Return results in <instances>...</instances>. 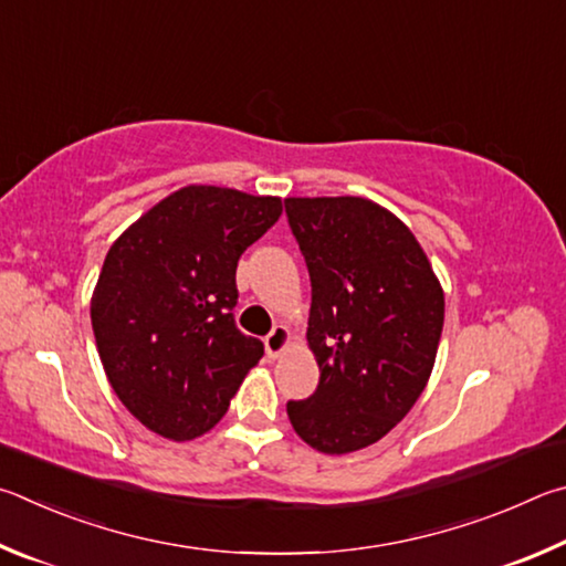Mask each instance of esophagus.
Masks as SVG:
<instances>
[{
  "instance_id": "obj_1",
  "label": "esophagus",
  "mask_w": 566,
  "mask_h": 566,
  "mask_svg": "<svg viewBox=\"0 0 566 566\" xmlns=\"http://www.w3.org/2000/svg\"><path fill=\"white\" fill-rule=\"evenodd\" d=\"M291 343V331L285 325H275V328L265 335V353L268 358H277Z\"/></svg>"
}]
</instances>
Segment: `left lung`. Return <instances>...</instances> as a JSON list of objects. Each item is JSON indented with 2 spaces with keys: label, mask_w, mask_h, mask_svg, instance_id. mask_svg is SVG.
<instances>
[{
  "label": "left lung",
  "mask_w": 566,
  "mask_h": 566,
  "mask_svg": "<svg viewBox=\"0 0 566 566\" xmlns=\"http://www.w3.org/2000/svg\"><path fill=\"white\" fill-rule=\"evenodd\" d=\"M311 273L308 348L321 368L293 430L313 450L348 454L385 438L424 390L444 293L412 231L360 196L285 198Z\"/></svg>",
  "instance_id": "1"
}]
</instances>
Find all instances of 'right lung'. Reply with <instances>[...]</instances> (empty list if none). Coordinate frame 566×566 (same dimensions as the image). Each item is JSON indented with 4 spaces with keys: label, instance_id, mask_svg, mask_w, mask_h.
Segmentation results:
<instances>
[{
    "label": "right lung",
    "instance_id": "add662e5",
    "mask_svg": "<svg viewBox=\"0 0 566 566\" xmlns=\"http://www.w3.org/2000/svg\"><path fill=\"white\" fill-rule=\"evenodd\" d=\"M283 213L277 196L186 186L132 223L104 258L92 328L134 418L184 442L223 418L263 343L233 323L238 258Z\"/></svg>",
    "mask_w": 566,
    "mask_h": 566
}]
</instances>
